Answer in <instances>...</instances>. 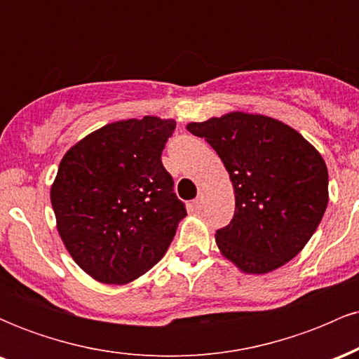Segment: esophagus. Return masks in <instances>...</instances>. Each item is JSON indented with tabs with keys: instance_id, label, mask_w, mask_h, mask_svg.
<instances>
[{
	"instance_id": "34e87169",
	"label": "esophagus",
	"mask_w": 359,
	"mask_h": 359,
	"mask_svg": "<svg viewBox=\"0 0 359 359\" xmlns=\"http://www.w3.org/2000/svg\"><path fill=\"white\" fill-rule=\"evenodd\" d=\"M204 203H205V196H204V192H199L197 194V197L196 199H194V208L196 209H201L204 205Z\"/></svg>"
}]
</instances>
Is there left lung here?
<instances>
[{"label":"left lung","instance_id":"obj_1","mask_svg":"<svg viewBox=\"0 0 359 359\" xmlns=\"http://www.w3.org/2000/svg\"><path fill=\"white\" fill-rule=\"evenodd\" d=\"M187 130L216 150L233 182L234 216L216 231L222 257L251 275L297 257L327 208V167L319 151L265 114L233 111Z\"/></svg>","mask_w":359,"mask_h":359}]
</instances>
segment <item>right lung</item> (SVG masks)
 I'll return each mask as SVG.
<instances>
[{
  "instance_id": "add662e5",
  "label": "right lung",
  "mask_w": 359,
  "mask_h": 359,
  "mask_svg": "<svg viewBox=\"0 0 359 359\" xmlns=\"http://www.w3.org/2000/svg\"><path fill=\"white\" fill-rule=\"evenodd\" d=\"M174 119H123L93 131L60 160L50 187L57 231L94 280L123 285L147 273L187 216L162 150Z\"/></svg>"
}]
</instances>
